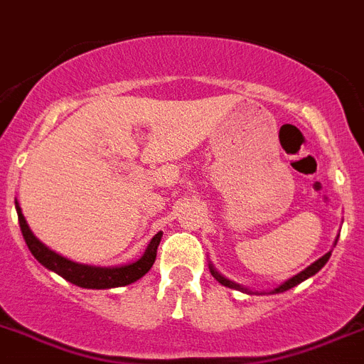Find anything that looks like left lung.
I'll return each instance as SVG.
<instances>
[{"mask_svg":"<svg viewBox=\"0 0 364 364\" xmlns=\"http://www.w3.org/2000/svg\"><path fill=\"white\" fill-rule=\"evenodd\" d=\"M330 256H331V252L324 254V256H322L321 259H316L315 263H311V265L307 267L306 271H302V272H300V274H296V276H293V278H291V279H287L285 284H282L278 289H274L272 293H284V291H287V289L294 287V285H298V284H302L304 279H307V278H309V276L316 274V272L321 271L322 267L326 265V262L330 259ZM210 271H212V274L215 276V279H217V282H219V284L226 285V287H232V289H241V285H237V284H234V282H230V279L223 278V276H220L219 272H217L215 269H213V267H210Z\"/></svg>","mask_w":364,"mask_h":364,"instance_id":"obj_1","label":"left lung"}]
</instances>
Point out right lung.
<instances>
[{"instance_id":"right-lung-1","label":"right lung","mask_w":364,"mask_h":364,"mask_svg":"<svg viewBox=\"0 0 364 364\" xmlns=\"http://www.w3.org/2000/svg\"><path fill=\"white\" fill-rule=\"evenodd\" d=\"M16 212H18V220H20V228L23 239H26L27 247H29L31 254H33L43 267H48L49 271H55L57 274H60L62 278L71 282V284L79 285V287L86 289H110V287H123V285H129L136 279H139L141 276H145L149 272V269L152 267L154 259H156V250L158 245H160L161 232H158L154 237H152L151 245L147 247L145 254L139 257L138 262L130 263V265L123 267H88V265H79V263H73L66 257L58 256L57 252L49 250L46 245H42L38 239L34 237L33 232L29 230L26 223V217L21 215V210L16 203Z\"/></svg>"}]
</instances>
